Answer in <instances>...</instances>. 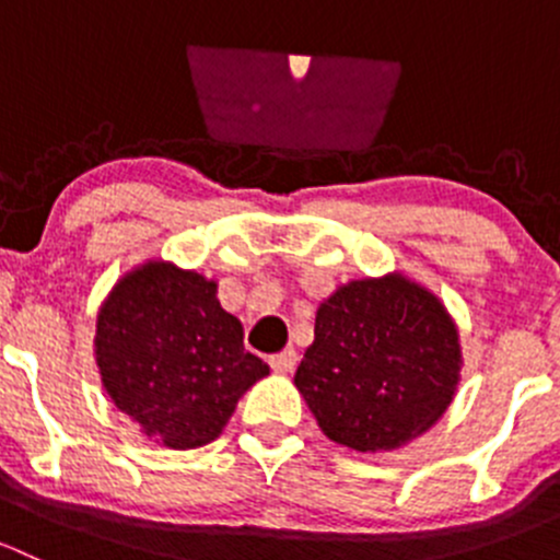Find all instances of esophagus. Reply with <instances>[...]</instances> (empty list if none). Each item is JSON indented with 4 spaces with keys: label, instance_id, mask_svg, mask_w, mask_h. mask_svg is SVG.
I'll return each instance as SVG.
<instances>
[{
    "label": "esophagus",
    "instance_id": "obj_1",
    "mask_svg": "<svg viewBox=\"0 0 560 560\" xmlns=\"http://www.w3.org/2000/svg\"><path fill=\"white\" fill-rule=\"evenodd\" d=\"M295 365H298V352L292 347L284 349V352H279V354H270V369L279 371V374H290Z\"/></svg>",
    "mask_w": 560,
    "mask_h": 560
}]
</instances>
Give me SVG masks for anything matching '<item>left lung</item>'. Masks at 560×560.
<instances>
[{"instance_id":"8db88e82","label":"left lung","mask_w":560,"mask_h":560,"mask_svg":"<svg viewBox=\"0 0 560 560\" xmlns=\"http://www.w3.org/2000/svg\"><path fill=\"white\" fill-rule=\"evenodd\" d=\"M457 380L455 322L400 273L349 281L322 301L295 371L322 433L358 453L422 436L453 404Z\"/></svg>"}]
</instances>
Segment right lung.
<instances>
[{
    "instance_id": "1",
    "label": "right lung",
    "mask_w": 560,
    "mask_h": 560,
    "mask_svg": "<svg viewBox=\"0 0 560 560\" xmlns=\"http://www.w3.org/2000/svg\"><path fill=\"white\" fill-rule=\"evenodd\" d=\"M94 354L113 404L171 450L213 442L241 395L270 374L217 281L171 262L124 276L97 314Z\"/></svg>"
}]
</instances>
